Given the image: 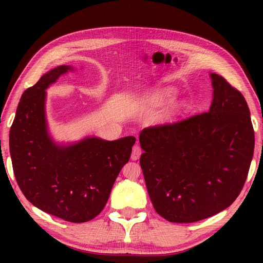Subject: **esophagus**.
<instances>
[{
  "instance_id": "esophagus-1",
  "label": "esophagus",
  "mask_w": 263,
  "mask_h": 263,
  "mask_svg": "<svg viewBox=\"0 0 263 263\" xmlns=\"http://www.w3.org/2000/svg\"><path fill=\"white\" fill-rule=\"evenodd\" d=\"M140 155H141V148L139 147L138 144H136V146L132 148L131 159H132V160H137V159H139V157H140Z\"/></svg>"
}]
</instances>
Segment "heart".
I'll return each mask as SVG.
<instances>
[{
	"instance_id": "1",
	"label": "heart",
	"mask_w": 263,
	"mask_h": 263,
	"mask_svg": "<svg viewBox=\"0 0 263 263\" xmlns=\"http://www.w3.org/2000/svg\"><path fill=\"white\" fill-rule=\"evenodd\" d=\"M177 98V93L175 90L167 89V90L161 91L156 96V102L161 105H170L173 104Z\"/></svg>"
}]
</instances>
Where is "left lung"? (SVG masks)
Returning <instances> with one entry per match:
<instances>
[{"mask_svg":"<svg viewBox=\"0 0 263 263\" xmlns=\"http://www.w3.org/2000/svg\"><path fill=\"white\" fill-rule=\"evenodd\" d=\"M209 110L146 127L140 165L155 210L172 222H194L228 208L242 191L254 152L247 100L210 73Z\"/></svg>","mask_w":263,"mask_h":263,"instance_id":"8db88e82","label":"left lung"}]
</instances>
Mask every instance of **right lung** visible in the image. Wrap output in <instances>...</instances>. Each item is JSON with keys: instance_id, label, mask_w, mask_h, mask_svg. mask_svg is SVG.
Wrapping results in <instances>:
<instances>
[{"instance_id": "right-lung-1", "label": "right lung", "mask_w": 263, "mask_h": 263, "mask_svg": "<svg viewBox=\"0 0 263 263\" xmlns=\"http://www.w3.org/2000/svg\"><path fill=\"white\" fill-rule=\"evenodd\" d=\"M69 71L73 66H57L22 93L10 130V154L27 200L61 219L85 222L104 209L136 138L107 141L92 136L55 142L46 120V89Z\"/></svg>"}]
</instances>
